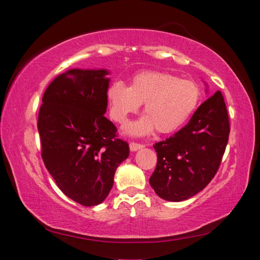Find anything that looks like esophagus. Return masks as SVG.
<instances>
[{"instance_id": "obj_1", "label": "esophagus", "mask_w": 260, "mask_h": 260, "mask_svg": "<svg viewBox=\"0 0 260 260\" xmlns=\"http://www.w3.org/2000/svg\"><path fill=\"white\" fill-rule=\"evenodd\" d=\"M144 146L143 144H140V143H135V142H131L129 143V149L131 151H138L140 149H142Z\"/></svg>"}]
</instances>
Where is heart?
Wrapping results in <instances>:
<instances>
[{
	"label": "heart",
	"mask_w": 260,
	"mask_h": 260,
	"mask_svg": "<svg viewBox=\"0 0 260 260\" xmlns=\"http://www.w3.org/2000/svg\"><path fill=\"white\" fill-rule=\"evenodd\" d=\"M107 98L114 121L125 124L131 114L144 104V116L126 127L133 136L172 133L181 127L196 109L201 89L196 82L164 72L144 71L135 74L129 87L116 81L109 86Z\"/></svg>",
	"instance_id": "heart-1"
}]
</instances>
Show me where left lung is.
<instances>
[{
  "label": "left lung",
  "mask_w": 260,
  "mask_h": 260,
  "mask_svg": "<svg viewBox=\"0 0 260 260\" xmlns=\"http://www.w3.org/2000/svg\"><path fill=\"white\" fill-rule=\"evenodd\" d=\"M230 131L225 101L217 91L183 128L153 146L157 166L149 182L157 195L181 202L203 190L219 169Z\"/></svg>",
  "instance_id": "1"
}]
</instances>
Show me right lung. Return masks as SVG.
I'll return each instance as SVG.
<instances>
[{
	"mask_svg": "<svg viewBox=\"0 0 260 260\" xmlns=\"http://www.w3.org/2000/svg\"><path fill=\"white\" fill-rule=\"evenodd\" d=\"M110 72L72 69L55 78L39 111L42 159L58 188L83 206L99 205L129 155L107 117Z\"/></svg>",
	"mask_w": 260,
	"mask_h": 260,
	"instance_id": "right-lung-1",
	"label": "right lung"
}]
</instances>
